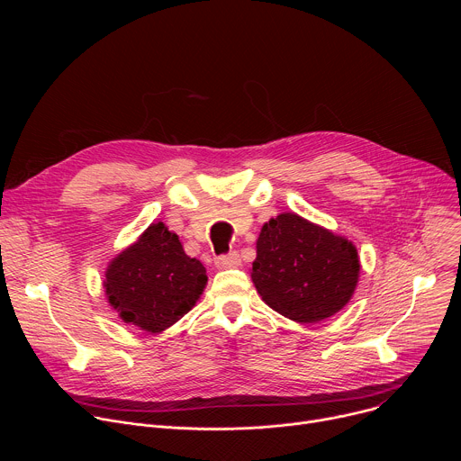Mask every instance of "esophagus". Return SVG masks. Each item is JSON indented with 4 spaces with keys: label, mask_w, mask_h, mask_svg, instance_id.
I'll use <instances>...</instances> for the list:
<instances>
[{
    "label": "esophagus",
    "mask_w": 461,
    "mask_h": 461,
    "mask_svg": "<svg viewBox=\"0 0 461 461\" xmlns=\"http://www.w3.org/2000/svg\"><path fill=\"white\" fill-rule=\"evenodd\" d=\"M240 265V258H239V253L237 251H230L226 255H219L215 258V267L219 270H228V268H237Z\"/></svg>",
    "instance_id": "obj_1"
}]
</instances>
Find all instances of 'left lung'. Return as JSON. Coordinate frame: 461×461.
I'll return each instance as SVG.
<instances>
[{
	"label": "left lung",
	"instance_id": "left-lung-1",
	"mask_svg": "<svg viewBox=\"0 0 461 461\" xmlns=\"http://www.w3.org/2000/svg\"><path fill=\"white\" fill-rule=\"evenodd\" d=\"M356 246L297 213H281L262 226L251 281L270 308L295 322L338 313L359 281Z\"/></svg>",
	"mask_w": 461,
	"mask_h": 461
}]
</instances>
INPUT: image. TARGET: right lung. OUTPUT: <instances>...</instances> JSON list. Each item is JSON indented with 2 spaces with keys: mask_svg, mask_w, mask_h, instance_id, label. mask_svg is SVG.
I'll return each mask as SVG.
<instances>
[{
  "mask_svg": "<svg viewBox=\"0 0 461 461\" xmlns=\"http://www.w3.org/2000/svg\"><path fill=\"white\" fill-rule=\"evenodd\" d=\"M206 283L203 262L185 255L164 222H153L109 262L104 288L123 322L160 334L194 306Z\"/></svg>",
  "mask_w": 461,
  "mask_h": 461,
  "instance_id": "add662e5",
  "label": "right lung"
}]
</instances>
